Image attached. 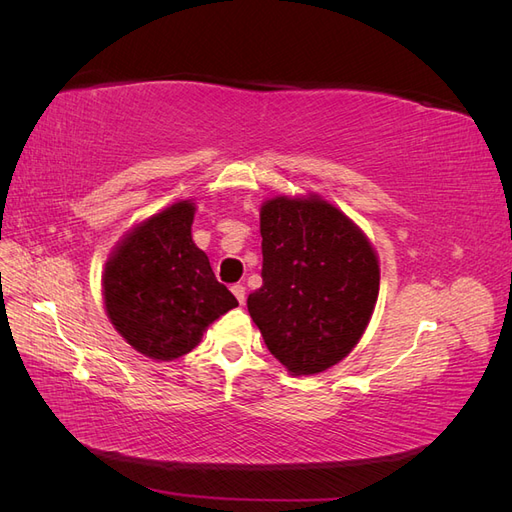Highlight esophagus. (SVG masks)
Segmentation results:
<instances>
[{"mask_svg": "<svg viewBox=\"0 0 512 512\" xmlns=\"http://www.w3.org/2000/svg\"><path fill=\"white\" fill-rule=\"evenodd\" d=\"M230 290H232V294H235V297H237V301H239L241 305H245V286L235 284Z\"/></svg>", "mask_w": 512, "mask_h": 512, "instance_id": "esophagus-1", "label": "esophagus"}]
</instances>
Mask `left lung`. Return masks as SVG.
I'll return each instance as SVG.
<instances>
[{
    "label": "left lung",
    "mask_w": 512,
    "mask_h": 512,
    "mask_svg": "<svg viewBox=\"0 0 512 512\" xmlns=\"http://www.w3.org/2000/svg\"><path fill=\"white\" fill-rule=\"evenodd\" d=\"M262 286L247 309L269 352L292 376L344 361L361 342L380 292L376 247L320 194L260 205Z\"/></svg>",
    "instance_id": "8db88e82"
}]
</instances>
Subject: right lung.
<instances>
[{"instance_id": "obj_1", "label": "right lung", "mask_w": 512, "mask_h": 512, "mask_svg": "<svg viewBox=\"0 0 512 512\" xmlns=\"http://www.w3.org/2000/svg\"><path fill=\"white\" fill-rule=\"evenodd\" d=\"M196 203L175 200L136 222L108 254L102 299L115 331L153 361H175L237 307L192 239Z\"/></svg>"}]
</instances>
